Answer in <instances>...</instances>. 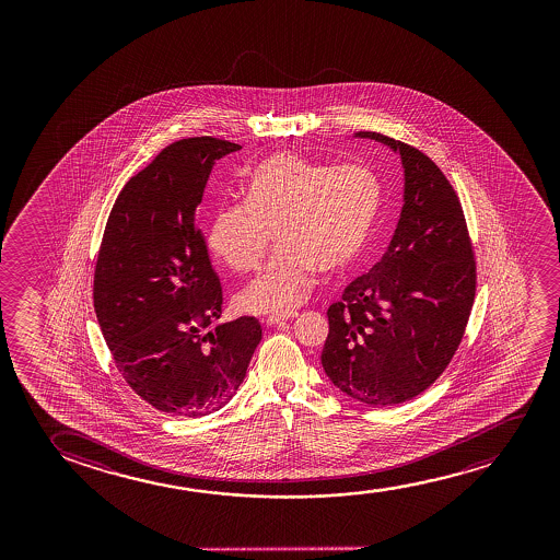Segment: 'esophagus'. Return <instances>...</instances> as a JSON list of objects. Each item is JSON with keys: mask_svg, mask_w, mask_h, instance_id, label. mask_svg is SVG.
<instances>
[{"mask_svg": "<svg viewBox=\"0 0 560 560\" xmlns=\"http://www.w3.org/2000/svg\"><path fill=\"white\" fill-rule=\"evenodd\" d=\"M299 314H289V315H268L266 317V325H283V323L291 322V319H294Z\"/></svg>", "mask_w": 560, "mask_h": 560, "instance_id": "1", "label": "esophagus"}]
</instances>
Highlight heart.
Returning a JSON list of instances; mask_svg holds the SVG:
<instances>
[{
    "label": "heart",
    "mask_w": 560,
    "mask_h": 560,
    "mask_svg": "<svg viewBox=\"0 0 560 560\" xmlns=\"http://www.w3.org/2000/svg\"><path fill=\"white\" fill-rule=\"evenodd\" d=\"M246 202L215 210L208 245L246 273L273 260L246 284L237 304L246 314H287L312 291L317 269L340 271L365 250L383 208L384 187L365 164L330 166L296 153H277L248 174Z\"/></svg>",
    "instance_id": "heart-1"
}]
</instances>
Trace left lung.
Segmentation results:
<instances>
[{
	"instance_id": "left-lung-1",
	"label": "left lung",
	"mask_w": 560,
	"mask_h": 560,
	"mask_svg": "<svg viewBox=\"0 0 560 560\" xmlns=\"http://www.w3.org/2000/svg\"><path fill=\"white\" fill-rule=\"evenodd\" d=\"M398 151L406 192L388 250L332 302L322 363L332 384L371 407L419 396L459 348L476 294L475 248L459 197L415 147L358 131Z\"/></svg>"
}]
</instances>
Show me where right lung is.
Wrapping results in <instances>:
<instances>
[{
	"instance_id": "right-lung-1",
	"label": "right lung",
	"mask_w": 560,
	"mask_h": 560,
	"mask_svg": "<svg viewBox=\"0 0 560 560\" xmlns=\"http://www.w3.org/2000/svg\"><path fill=\"white\" fill-rule=\"evenodd\" d=\"M241 145L187 138L162 149L116 197L101 241L93 307L116 369L154 409L202 417L246 375L261 327L222 315V284L197 225L215 162Z\"/></svg>"
}]
</instances>
